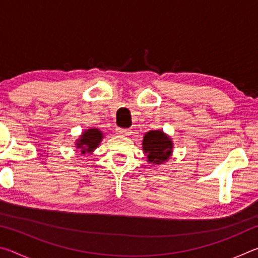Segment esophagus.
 <instances>
[{
	"label": "esophagus",
	"instance_id": "1",
	"mask_svg": "<svg viewBox=\"0 0 258 258\" xmlns=\"http://www.w3.org/2000/svg\"><path fill=\"white\" fill-rule=\"evenodd\" d=\"M117 134L119 135H130L131 134V130L130 128H121V127H117L116 128Z\"/></svg>",
	"mask_w": 258,
	"mask_h": 258
}]
</instances>
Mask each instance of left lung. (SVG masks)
<instances>
[{
	"mask_svg": "<svg viewBox=\"0 0 258 258\" xmlns=\"http://www.w3.org/2000/svg\"><path fill=\"white\" fill-rule=\"evenodd\" d=\"M142 149L149 163L160 165L168 160L173 152V141L163 131H150L143 137Z\"/></svg>",
	"mask_w": 258,
	"mask_h": 258,
	"instance_id": "left-lung-1",
	"label": "left lung"
}]
</instances>
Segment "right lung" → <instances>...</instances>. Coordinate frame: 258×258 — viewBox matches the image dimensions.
<instances>
[{"label":"right lung","mask_w":258,"mask_h":258,"mask_svg":"<svg viewBox=\"0 0 258 258\" xmlns=\"http://www.w3.org/2000/svg\"><path fill=\"white\" fill-rule=\"evenodd\" d=\"M103 134L98 128H89L82 133L80 139L75 143L77 149H81L83 155L91 154L94 149H97L100 142L102 141Z\"/></svg>","instance_id":"1"}]
</instances>
